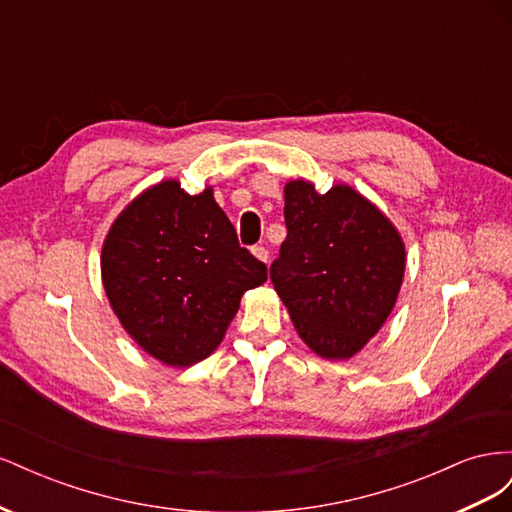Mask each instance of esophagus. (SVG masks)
Listing matches in <instances>:
<instances>
[{"label":"esophagus","instance_id":"esophagus-1","mask_svg":"<svg viewBox=\"0 0 512 512\" xmlns=\"http://www.w3.org/2000/svg\"><path fill=\"white\" fill-rule=\"evenodd\" d=\"M252 254L260 260V262H269V250L265 245H256V247H252Z\"/></svg>","mask_w":512,"mask_h":512}]
</instances>
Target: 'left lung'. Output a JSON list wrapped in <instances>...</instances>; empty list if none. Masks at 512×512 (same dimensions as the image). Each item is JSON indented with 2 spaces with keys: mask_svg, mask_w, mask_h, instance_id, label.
Here are the masks:
<instances>
[{
  "mask_svg": "<svg viewBox=\"0 0 512 512\" xmlns=\"http://www.w3.org/2000/svg\"><path fill=\"white\" fill-rule=\"evenodd\" d=\"M288 235L271 269L273 288L299 337L322 359L359 352L393 312L406 245L393 222L346 183L318 194L284 185Z\"/></svg>",
  "mask_w": 512,
  "mask_h": 512,
  "instance_id": "left-lung-1",
  "label": "left lung"
}]
</instances>
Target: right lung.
<instances>
[{"instance_id": "1", "label": "right lung", "mask_w": 512, "mask_h": 512, "mask_svg": "<svg viewBox=\"0 0 512 512\" xmlns=\"http://www.w3.org/2000/svg\"><path fill=\"white\" fill-rule=\"evenodd\" d=\"M102 284L121 327L153 359L190 367L222 344L265 262L239 245L213 190L166 179L123 209L102 245Z\"/></svg>"}]
</instances>
